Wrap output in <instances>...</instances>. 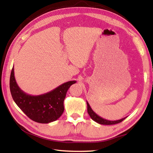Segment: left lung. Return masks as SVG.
Masks as SVG:
<instances>
[{"label":"left lung","mask_w":153,"mask_h":153,"mask_svg":"<svg viewBox=\"0 0 153 153\" xmlns=\"http://www.w3.org/2000/svg\"><path fill=\"white\" fill-rule=\"evenodd\" d=\"M87 102V110H88V113L90 117H91L92 120H94L96 122L100 124H102V125H113V124H117L121 122V121H123L126 117H124L121 119V120H116V121H109V120H107L105 119H103L100 116H98L97 113L94 112V111L92 109V108L90 107V106L89 105V103Z\"/></svg>","instance_id":"obj_1"}]
</instances>
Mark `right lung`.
<instances>
[{
  "mask_svg": "<svg viewBox=\"0 0 153 153\" xmlns=\"http://www.w3.org/2000/svg\"><path fill=\"white\" fill-rule=\"evenodd\" d=\"M75 83L76 81L67 82L46 94L32 96L25 93L18 86L13 67L10 76V90L15 102L28 117L36 122L48 123L58 120L63 114L67 92Z\"/></svg>",
  "mask_w": 153,
  "mask_h": 153,
  "instance_id": "1",
  "label": "right lung"
}]
</instances>
